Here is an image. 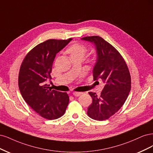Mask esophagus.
Instances as JSON below:
<instances>
[{
  "instance_id": "1",
  "label": "esophagus",
  "mask_w": 153,
  "mask_h": 153,
  "mask_svg": "<svg viewBox=\"0 0 153 153\" xmlns=\"http://www.w3.org/2000/svg\"><path fill=\"white\" fill-rule=\"evenodd\" d=\"M72 94L74 95L75 97H79V95H81L82 94L81 92H77V91H74L72 93Z\"/></svg>"
}]
</instances>
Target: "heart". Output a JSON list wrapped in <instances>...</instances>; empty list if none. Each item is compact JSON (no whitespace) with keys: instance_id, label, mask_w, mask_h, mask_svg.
I'll return each mask as SVG.
<instances>
[{"instance_id":"heart-1","label":"heart","mask_w":153,"mask_h":153,"mask_svg":"<svg viewBox=\"0 0 153 153\" xmlns=\"http://www.w3.org/2000/svg\"><path fill=\"white\" fill-rule=\"evenodd\" d=\"M86 51V47L84 44L79 43H75L72 44L67 50V52L69 54L71 57L76 56H82L83 57Z\"/></svg>"}]
</instances>
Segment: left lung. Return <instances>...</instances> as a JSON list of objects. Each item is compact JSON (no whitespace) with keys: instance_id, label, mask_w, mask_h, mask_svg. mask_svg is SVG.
I'll list each match as a JSON object with an SVG mask.
<instances>
[{"instance_id":"obj_1","label":"left lung","mask_w":153,"mask_h":153,"mask_svg":"<svg viewBox=\"0 0 153 153\" xmlns=\"http://www.w3.org/2000/svg\"><path fill=\"white\" fill-rule=\"evenodd\" d=\"M81 39L95 44L97 60L93 68L94 80L100 79L105 83L100 96L89 92L92 98L87 114L91 119L103 121L114 115L124 104L131 90L128 68L116 49L99 36H88Z\"/></svg>"}]
</instances>
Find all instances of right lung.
Returning a JSON list of instances; mask_svg holds the SVG:
<instances>
[{"instance_id": "1", "label": "right lung", "mask_w": 153, "mask_h": 153, "mask_svg": "<svg viewBox=\"0 0 153 153\" xmlns=\"http://www.w3.org/2000/svg\"><path fill=\"white\" fill-rule=\"evenodd\" d=\"M72 40L48 39L29 51L22 63L18 86L28 105L44 118L56 120L62 116L69 102L65 92L52 90L46 81L50 74L56 54Z\"/></svg>"}]
</instances>
